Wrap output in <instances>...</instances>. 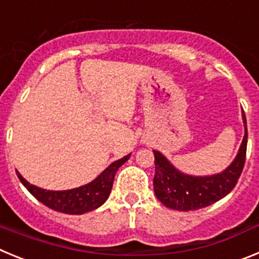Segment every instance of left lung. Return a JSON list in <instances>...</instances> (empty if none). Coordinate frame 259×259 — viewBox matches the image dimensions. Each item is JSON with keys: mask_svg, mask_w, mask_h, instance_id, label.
<instances>
[{"mask_svg": "<svg viewBox=\"0 0 259 259\" xmlns=\"http://www.w3.org/2000/svg\"><path fill=\"white\" fill-rule=\"evenodd\" d=\"M245 134L237 155L232 163L219 174L194 176L179 171L161 152L154 153L155 175L153 180L154 193L164 206L179 211H191L206 207L226 197L237 184L244 168L248 144L246 118L242 111Z\"/></svg>", "mask_w": 259, "mask_h": 259, "instance_id": "1", "label": "left lung"}]
</instances>
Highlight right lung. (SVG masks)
<instances>
[{
  "label": "right lung",
  "instance_id": "1",
  "mask_svg": "<svg viewBox=\"0 0 259 259\" xmlns=\"http://www.w3.org/2000/svg\"><path fill=\"white\" fill-rule=\"evenodd\" d=\"M130 157L131 154H127L125 157L113 162L88 184L67 191H47L27 182L18 171L17 175L22 184L28 189L29 193L41 203H44L45 206L65 214L80 215L97 209L107 200L113 188L116 171L130 159Z\"/></svg>",
  "mask_w": 259,
  "mask_h": 259
}]
</instances>
